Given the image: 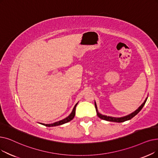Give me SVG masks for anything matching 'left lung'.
<instances>
[{
  "instance_id": "8db88e82",
  "label": "left lung",
  "mask_w": 158,
  "mask_h": 158,
  "mask_svg": "<svg viewBox=\"0 0 158 158\" xmlns=\"http://www.w3.org/2000/svg\"><path fill=\"white\" fill-rule=\"evenodd\" d=\"M147 98H148V97L145 99V101H144V102L141 104V105L138 109H136L134 112H132L131 114H128V115H127L123 116V117H121V118H115V117H112V116H107V115H102V114H100V113L98 112L97 105H96V102H95V110H96V112H97L98 116V117H99V118H101V119H103V120L108 121H112V122H117V123H122V122H124V121H126L131 119L132 118L134 117L135 115H136L137 114H138L141 111V110L143 108V107L144 106V105H145V102H146V101H147Z\"/></svg>"
}]
</instances>
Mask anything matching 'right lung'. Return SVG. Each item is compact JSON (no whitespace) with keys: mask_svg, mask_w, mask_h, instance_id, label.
I'll use <instances>...</instances> for the list:
<instances>
[{"mask_svg":"<svg viewBox=\"0 0 158 158\" xmlns=\"http://www.w3.org/2000/svg\"><path fill=\"white\" fill-rule=\"evenodd\" d=\"M77 104H78V102H77V103L75 104V105L74 106V107H73V110H72V111L71 114H70L69 115H68V117H66V118H64V119H62V120H60V121H57V122H55V123H51V124H44V123H40V124L43 125H44V126H46V127H56V126H59V125H63V124H64V123H68V122L72 120V119H73V118H74L75 114V108H76V106H77Z\"/></svg>","mask_w":158,"mask_h":158,"instance_id":"add662e5","label":"right lung"}]
</instances>
